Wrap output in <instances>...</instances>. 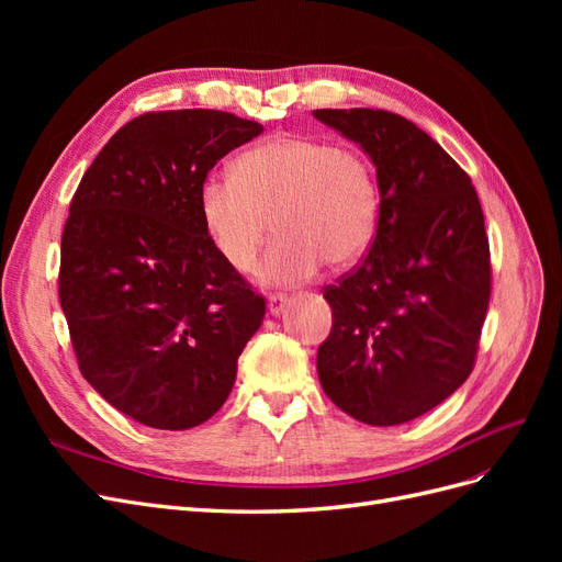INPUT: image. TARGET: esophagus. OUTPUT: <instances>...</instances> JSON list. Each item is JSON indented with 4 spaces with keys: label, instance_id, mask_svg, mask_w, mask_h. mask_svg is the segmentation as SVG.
<instances>
[{
    "label": "esophagus",
    "instance_id": "esophagus-1",
    "mask_svg": "<svg viewBox=\"0 0 562 562\" xmlns=\"http://www.w3.org/2000/svg\"><path fill=\"white\" fill-rule=\"evenodd\" d=\"M285 304H288V295H283V293H274V295L267 297V307H269L271 316H281L283 310H285Z\"/></svg>",
    "mask_w": 562,
    "mask_h": 562
}]
</instances>
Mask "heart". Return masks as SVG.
Returning <instances> with one entry per match:
<instances>
[{
  "mask_svg": "<svg viewBox=\"0 0 562 562\" xmlns=\"http://www.w3.org/2000/svg\"><path fill=\"white\" fill-rule=\"evenodd\" d=\"M199 213L213 248L234 271H248L274 225L277 239L258 267L265 285H295L323 262H359L375 241L380 184L356 147L283 133L246 149L232 178L211 176Z\"/></svg>",
  "mask_w": 562,
  "mask_h": 562,
  "instance_id": "obj_1",
  "label": "heart"
}]
</instances>
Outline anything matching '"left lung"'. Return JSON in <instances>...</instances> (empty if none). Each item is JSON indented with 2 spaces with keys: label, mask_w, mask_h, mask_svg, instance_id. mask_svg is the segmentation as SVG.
Returning a JSON list of instances; mask_svg holds the SVG:
<instances>
[{
  "label": "left lung",
  "mask_w": 562,
  "mask_h": 562,
  "mask_svg": "<svg viewBox=\"0 0 562 562\" xmlns=\"http://www.w3.org/2000/svg\"><path fill=\"white\" fill-rule=\"evenodd\" d=\"M378 171L380 225L361 267L328 285L316 370L328 398L396 427L467 382L490 302V248L471 178L431 135L386 110H316Z\"/></svg>",
  "instance_id": "1"
}]
</instances>
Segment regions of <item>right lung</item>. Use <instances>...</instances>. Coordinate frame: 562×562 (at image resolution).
Listing matches in <instances>:
<instances>
[{"mask_svg": "<svg viewBox=\"0 0 562 562\" xmlns=\"http://www.w3.org/2000/svg\"><path fill=\"white\" fill-rule=\"evenodd\" d=\"M262 126L217 110L135 116L83 173L60 244V307L81 375L119 413L182 431L213 417L265 300L213 248L211 168Z\"/></svg>", "mask_w": 562, "mask_h": 562, "instance_id": "right-lung-1", "label": "right lung"}]
</instances>
